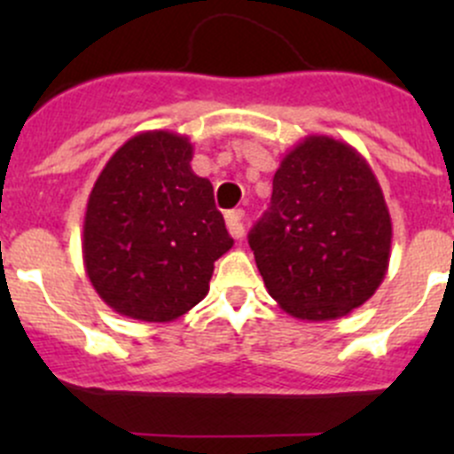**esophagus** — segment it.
I'll return each mask as SVG.
<instances>
[{"label":"esophagus","instance_id":"1","mask_svg":"<svg viewBox=\"0 0 454 454\" xmlns=\"http://www.w3.org/2000/svg\"><path fill=\"white\" fill-rule=\"evenodd\" d=\"M226 226L235 239H241L246 235V223H244V210H231L226 215Z\"/></svg>","mask_w":454,"mask_h":454}]
</instances>
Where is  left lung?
<instances>
[{"label":"left lung","mask_w":454,"mask_h":454,"mask_svg":"<svg viewBox=\"0 0 454 454\" xmlns=\"http://www.w3.org/2000/svg\"><path fill=\"white\" fill-rule=\"evenodd\" d=\"M393 223L369 162L347 142L308 136L278 164L248 241L268 294L301 320L364 305L388 270Z\"/></svg>","instance_id":"left-lung-1"}]
</instances>
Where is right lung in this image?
<instances>
[{"label": "right lung", "instance_id": "add662e5", "mask_svg": "<svg viewBox=\"0 0 454 454\" xmlns=\"http://www.w3.org/2000/svg\"><path fill=\"white\" fill-rule=\"evenodd\" d=\"M193 145L142 131L103 167L87 200L83 265L121 316L168 323L208 294L215 261L232 248L213 184L191 168Z\"/></svg>", "mask_w": 454, "mask_h": 454}]
</instances>
